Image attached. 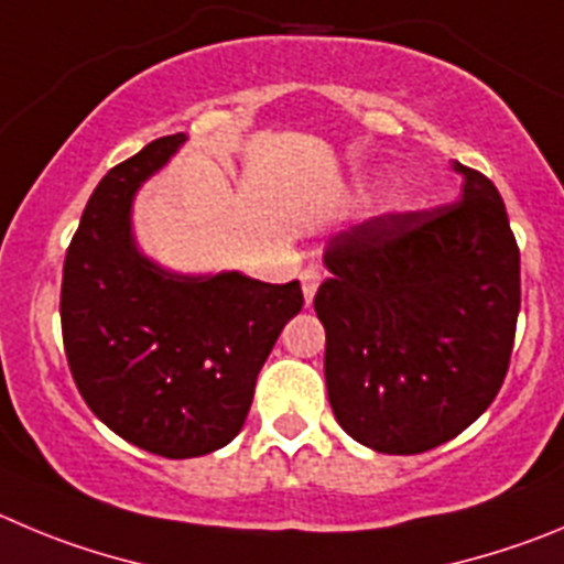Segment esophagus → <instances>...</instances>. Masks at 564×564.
Returning <instances> with one entry per match:
<instances>
[{"label":"esophagus","mask_w":564,"mask_h":564,"mask_svg":"<svg viewBox=\"0 0 564 564\" xmlns=\"http://www.w3.org/2000/svg\"><path fill=\"white\" fill-rule=\"evenodd\" d=\"M319 281H323V272L317 267H306V270L300 272V286H303V294H306V303H312L314 294H317Z\"/></svg>","instance_id":"1"}]
</instances>
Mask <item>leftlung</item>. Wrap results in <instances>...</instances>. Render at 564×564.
I'll return each mask as SVG.
<instances>
[{
  "label": "left lung",
  "instance_id": "1",
  "mask_svg": "<svg viewBox=\"0 0 564 564\" xmlns=\"http://www.w3.org/2000/svg\"><path fill=\"white\" fill-rule=\"evenodd\" d=\"M462 199L392 210L334 236L314 308L341 429L378 454L412 456L496 401L520 312V250L487 175L456 163Z\"/></svg>",
  "mask_w": 564,
  "mask_h": 564
}]
</instances>
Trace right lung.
Masks as SVG:
<instances>
[{"mask_svg":"<svg viewBox=\"0 0 564 564\" xmlns=\"http://www.w3.org/2000/svg\"><path fill=\"white\" fill-rule=\"evenodd\" d=\"M186 135L150 141L99 181L63 261L61 330L83 401L150 454L192 459L234 440L256 378L303 308L297 281L175 278L139 256L130 199Z\"/></svg>","mask_w":564,"mask_h":564,"instance_id":"obj_1","label":"right lung"}]
</instances>
